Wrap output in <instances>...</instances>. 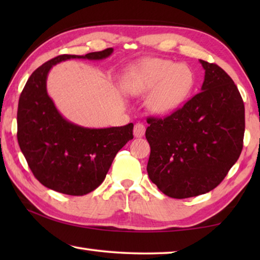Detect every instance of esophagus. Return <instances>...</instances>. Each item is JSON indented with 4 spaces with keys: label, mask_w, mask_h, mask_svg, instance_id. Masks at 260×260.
<instances>
[{
    "label": "esophagus",
    "mask_w": 260,
    "mask_h": 260,
    "mask_svg": "<svg viewBox=\"0 0 260 260\" xmlns=\"http://www.w3.org/2000/svg\"><path fill=\"white\" fill-rule=\"evenodd\" d=\"M144 132H146V126H144L143 124H141V122L135 124L134 129H133L135 138H142V136L144 135Z\"/></svg>",
    "instance_id": "esophagus-1"
}]
</instances>
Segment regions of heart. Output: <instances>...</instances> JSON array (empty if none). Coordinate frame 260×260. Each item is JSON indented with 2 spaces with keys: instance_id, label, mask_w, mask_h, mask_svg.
Masks as SVG:
<instances>
[{
  "instance_id": "b5f03b06",
  "label": "heart",
  "mask_w": 260,
  "mask_h": 260,
  "mask_svg": "<svg viewBox=\"0 0 260 260\" xmlns=\"http://www.w3.org/2000/svg\"><path fill=\"white\" fill-rule=\"evenodd\" d=\"M195 86L190 68L167 59H151L140 64L124 80L131 94L143 95L155 91L149 108L157 114H167L181 107Z\"/></svg>"
}]
</instances>
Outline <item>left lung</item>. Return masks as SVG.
<instances>
[{
	"label": "left lung",
	"mask_w": 260,
	"mask_h": 260,
	"mask_svg": "<svg viewBox=\"0 0 260 260\" xmlns=\"http://www.w3.org/2000/svg\"><path fill=\"white\" fill-rule=\"evenodd\" d=\"M199 94L165 118H148V175L172 199L209 192L222 181L243 148L244 103L232 78L200 59Z\"/></svg>",
	"instance_id": "obj_1"
}]
</instances>
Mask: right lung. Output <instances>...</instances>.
Returning a JSON list of instances; mask_svg holds the SVG:
<instances>
[{
	"label": "right lung",
	"instance_id": "add662e5",
	"mask_svg": "<svg viewBox=\"0 0 260 260\" xmlns=\"http://www.w3.org/2000/svg\"><path fill=\"white\" fill-rule=\"evenodd\" d=\"M112 48L78 55H59L30 74L17 112V139L30 171L43 186L61 193L82 196L98 188L117 152L133 139V124L87 128L61 116L47 93V77L60 61L104 59Z\"/></svg>",
	"mask_w": 260,
	"mask_h": 260
}]
</instances>
